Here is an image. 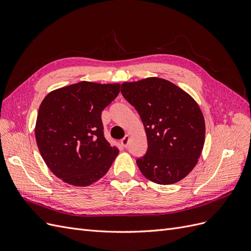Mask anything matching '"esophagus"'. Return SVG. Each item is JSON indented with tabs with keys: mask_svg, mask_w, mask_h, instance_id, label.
<instances>
[{
	"mask_svg": "<svg viewBox=\"0 0 251 251\" xmlns=\"http://www.w3.org/2000/svg\"><path fill=\"white\" fill-rule=\"evenodd\" d=\"M128 141H130V137H128V136L126 135L125 138H123V139H121V141H120V143H121V146H123L124 148H126V147L128 146Z\"/></svg>",
	"mask_w": 251,
	"mask_h": 251,
	"instance_id": "1",
	"label": "esophagus"
}]
</instances>
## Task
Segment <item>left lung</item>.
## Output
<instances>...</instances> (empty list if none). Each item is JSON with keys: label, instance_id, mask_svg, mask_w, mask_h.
I'll use <instances>...</instances> for the list:
<instances>
[{"label": "left lung", "instance_id": "8db88e82", "mask_svg": "<svg viewBox=\"0 0 251 251\" xmlns=\"http://www.w3.org/2000/svg\"><path fill=\"white\" fill-rule=\"evenodd\" d=\"M121 94L138 112L148 151L137 159L142 175L169 185L185 178L198 163L205 140V121L194 98L175 83L148 77L121 83Z\"/></svg>", "mask_w": 251, "mask_h": 251}]
</instances>
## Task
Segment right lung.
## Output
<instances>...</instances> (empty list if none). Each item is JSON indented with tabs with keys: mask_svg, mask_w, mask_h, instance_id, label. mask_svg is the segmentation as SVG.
<instances>
[{
	"mask_svg": "<svg viewBox=\"0 0 251 251\" xmlns=\"http://www.w3.org/2000/svg\"><path fill=\"white\" fill-rule=\"evenodd\" d=\"M119 91L120 83L80 81L43 100L35 124L37 148L49 170L66 183L93 184L118 155L103 136L101 112Z\"/></svg>",
	"mask_w": 251,
	"mask_h": 251,
	"instance_id": "obj_1",
	"label": "right lung"
}]
</instances>
